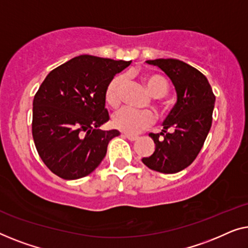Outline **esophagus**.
<instances>
[{"label":"esophagus","mask_w":248,"mask_h":248,"mask_svg":"<svg viewBox=\"0 0 248 248\" xmlns=\"http://www.w3.org/2000/svg\"><path fill=\"white\" fill-rule=\"evenodd\" d=\"M123 136H124V137L127 138V139H129V140H130V141H135V140H137V139H138L137 136H134V135H129V134H123Z\"/></svg>","instance_id":"34e87169"}]
</instances>
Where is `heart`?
<instances>
[{"label":"heart","mask_w":248,"mask_h":248,"mask_svg":"<svg viewBox=\"0 0 248 248\" xmlns=\"http://www.w3.org/2000/svg\"><path fill=\"white\" fill-rule=\"evenodd\" d=\"M124 76L117 75L107 85L104 92V100L108 106L117 108L121 102L123 90L124 86ZM142 81L153 96H165L170 90L169 81L160 74H144ZM155 121V116L152 111H138L131 108H123L112 114L111 124L114 128L127 132V134H138L144 129L148 128Z\"/></svg>","instance_id":"b5f03b06"}]
</instances>
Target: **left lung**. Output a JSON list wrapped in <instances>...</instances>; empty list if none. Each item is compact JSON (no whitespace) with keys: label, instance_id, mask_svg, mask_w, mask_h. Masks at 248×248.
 <instances>
[{"label":"left lung","instance_id":"left-lung-1","mask_svg":"<svg viewBox=\"0 0 248 248\" xmlns=\"http://www.w3.org/2000/svg\"><path fill=\"white\" fill-rule=\"evenodd\" d=\"M172 79L177 102L164 121L160 134H149L155 152L141 160L156 172L173 174L186 169L200 153L212 124L216 96L200 71L182 61L159 58L147 61Z\"/></svg>","mask_w":248,"mask_h":248}]
</instances>
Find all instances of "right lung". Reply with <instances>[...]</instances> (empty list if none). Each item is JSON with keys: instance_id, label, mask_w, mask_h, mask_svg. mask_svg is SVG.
I'll return each mask as SVG.
<instances>
[{"instance_id": "right-lung-1", "label": "right lung", "mask_w": 248, "mask_h": 248, "mask_svg": "<svg viewBox=\"0 0 248 248\" xmlns=\"http://www.w3.org/2000/svg\"><path fill=\"white\" fill-rule=\"evenodd\" d=\"M130 62L81 55L53 69L34 94L32 137L48 169L64 180L92 173L117 130H100L110 119L107 85Z\"/></svg>"}]
</instances>
